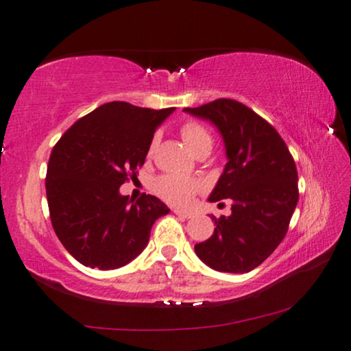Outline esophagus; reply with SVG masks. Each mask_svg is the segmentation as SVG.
<instances>
[{
    "instance_id": "obj_1",
    "label": "esophagus",
    "mask_w": 351,
    "mask_h": 351,
    "mask_svg": "<svg viewBox=\"0 0 351 351\" xmlns=\"http://www.w3.org/2000/svg\"><path fill=\"white\" fill-rule=\"evenodd\" d=\"M174 215L180 216V217H185V219H191V217H193V213H189V211H185V210H179V208L174 210Z\"/></svg>"
}]
</instances>
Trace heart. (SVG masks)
<instances>
[{"mask_svg":"<svg viewBox=\"0 0 351 351\" xmlns=\"http://www.w3.org/2000/svg\"><path fill=\"white\" fill-rule=\"evenodd\" d=\"M180 134L185 145L193 154H196L202 147H211V145H213V138H211L210 132L199 123L189 121L183 124ZM155 146H157V136L152 138L151 145H149V154L154 152ZM200 188H202V182L176 174L162 176L155 182V193L172 205L188 204Z\"/></svg>","mask_w":351,"mask_h":351,"instance_id":"obj_1","label":"heart"}]
</instances>
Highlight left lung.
<instances>
[{"instance_id": "1", "label": "left lung", "mask_w": 351, "mask_h": 351, "mask_svg": "<svg viewBox=\"0 0 351 351\" xmlns=\"http://www.w3.org/2000/svg\"><path fill=\"white\" fill-rule=\"evenodd\" d=\"M183 112L215 124L222 135L228 162L208 200H232V215L211 216L215 232L194 250L215 271L250 272L288 232L298 200L294 158L278 132L238 101L223 97Z\"/></svg>"}]
</instances>
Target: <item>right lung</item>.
I'll return each mask as SVG.
<instances>
[{"label":"right lung","instance_id":"obj_1","mask_svg":"<svg viewBox=\"0 0 351 351\" xmlns=\"http://www.w3.org/2000/svg\"><path fill=\"white\" fill-rule=\"evenodd\" d=\"M172 112L174 107L107 102L56 143L46 171L51 222L68 254L84 266H125L145 250L154 222L169 213L155 196L143 194L134 202L119 186L136 177L155 129Z\"/></svg>","mask_w":351,"mask_h":351}]
</instances>
